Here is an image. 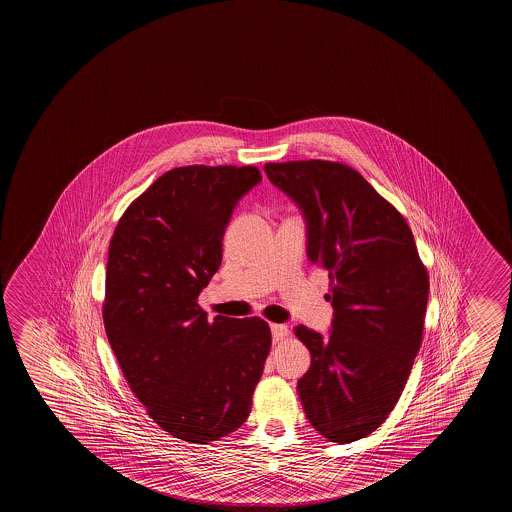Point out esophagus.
<instances>
[{
    "mask_svg": "<svg viewBox=\"0 0 512 512\" xmlns=\"http://www.w3.org/2000/svg\"><path fill=\"white\" fill-rule=\"evenodd\" d=\"M287 334H289V330H287L285 325H277V323H273V325H271V336H273V341H275V343L285 339Z\"/></svg>",
    "mask_w": 512,
    "mask_h": 512,
    "instance_id": "esophagus-1",
    "label": "esophagus"
}]
</instances>
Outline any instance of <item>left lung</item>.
<instances>
[{
  "instance_id": "obj_1",
  "label": "left lung",
  "mask_w": 512,
  "mask_h": 512,
  "mask_svg": "<svg viewBox=\"0 0 512 512\" xmlns=\"http://www.w3.org/2000/svg\"><path fill=\"white\" fill-rule=\"evenodd\" d=\"M269 182L302 210L307 257L328 271V337L298 325L310 352L298 394L310 425L334 443L375 432L418 355L428 275L402 214L355 169L328 160L269 162Z\"/></svg>"
}]
</instances>
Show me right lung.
I'll return each mask as SVG.
<instances>
[{
    "mask_svg": "<svg viewBox=\"0 0 512 512\" xmlns=\"http://www.w3.org/2000/svg\"><path fill=\"white\" fill-rule=\"evenodd\" d=\"M253 166H185L157 178L110 239L103 323L126 382L160 428L189 443L228 436L250 416L271 348L260 318L216 316L198 296L221 266Z\"/></svg>",
    "mask_w": 512,
    "mask_h": 512,
    "instance_id": "obj_1",
    "label": "right lung"
}]
</instances>
